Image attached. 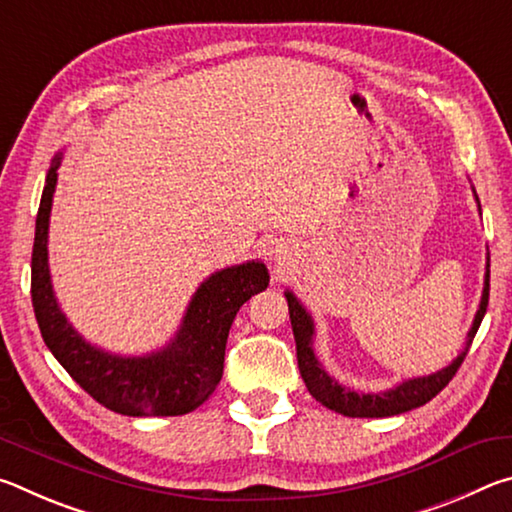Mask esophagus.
Masks as SVG:
<instances>
[{
	"label": "esophagus",
	"mask_w": 512,
	"mask_h": 512,
	"mask_svg": "<svg viewBox=\"0 0 512 512\" xmlns=\"http://www.w3.org/2000/svg\"><path fill=\"white\" fill-rule=\"evenodd\" d=\"M271 257H273V259H277V262H284V259L289 257V250H287V246H284V244H277L275 248H271Z\"/></svg>",
	"instance_id": "obj_1"
}]
</instances>
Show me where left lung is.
I'll return each instance as SVG.
<instances>
[{"instance_id":"1","label":"left lung","mask_w":512,"mask_h":512,"mask_svg":"<svg viewBox=\"0 0 512 512\" xmlns=\"http://www.w3.org/2000/svg\"><path fill=\"white\" fill-rule=\"evenodd\" d=\"M476 196V194H474ZM479 201V198H476ZM490 268V262L485 264ZM485 268V282H483V296L479 311H476L474 323L467 332V341L463 352L449 363L447 368L431 372L427 377H413L406 379L402 384H397L391 391L384 393H357L350 391V388L341 386L339 381L332 379L320 366V361L314 354V320H311L309 311L300 305V300L293 296L291 291H284L289 302V316H291V327H293V339H296V352H298V368L300 375L305 379L307 391L316 397V400L341 415H348V418H391V415H400L411 409H418V406L427 404L433 400L443 388L452 381L456 370L461 368L467 350H470L472 339L479 329L481 320L485 316V309H488V296H490V271Z\"/></svg>"}]
</instances>
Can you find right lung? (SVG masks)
I'll list each match as a JSON object with an SVG mask.
<instances>
[{
	"label": "right lung",
	"instance_id": "right-lung-1",
	"mask_svg": "<svg viewBox=\"0 0 512 512\" xmlns=\"http://www.w3.org/2000/svg\"><path fill=\"white\" fill-rule=\"evenodd\" d=\"M60 160L63 153L47 171L31 255V300L42 339L69 377L110 411L146 418L198 409L219 386L225 343L239 307L268 287L266 266L253 259L212 273L196 289L176 336L158 352L121 357L90 345L60 311L49 275V214Z\"/></svg>",
	"mask_w": 512,
	"mask_h": 512
}]
</instances>
